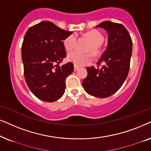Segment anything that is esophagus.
<instances>
[{
  "label": "esophagus",
  "instance_id": "obj_1",
  "mask_svg": "<svg viewBox=\"0 0 151 151\" xmlns=\"http://www.w3.org/2000/svg\"><path fill=\"white\" fill-rule=\"evenodd\" d=\"M79 68H78L77 66H75V65H74V72H77V71H78V70H79Z\"/></svg>",
  "mask_w": 151,
  "mask_h": 151
}]
</instances>
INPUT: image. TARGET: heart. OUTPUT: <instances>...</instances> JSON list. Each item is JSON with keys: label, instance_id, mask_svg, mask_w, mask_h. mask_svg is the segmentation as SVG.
<instances>
[{"label": "heart", "instance_id": "heart-1", "mask_svg": "<svg viewBox=\"0 0 151 151\" xmlns=\"http://www.w3.org/2000/svg\"><path fill=\"white\" fill-rule=\"evenodd\" d=\"M85 36L92 42V45L90 46L88 52H92L94 55H97L99 53L100 46L104 41V36L101 32L97 30L93 29L86 32ZM63 44L65 49L67 51H71L77 45V37L74 34L68 36L63 40ZM68 60L71 62L75 66L81 67L88 64H90L93 61L94 58L91 53L81 54L77 51L70 52L68 55Z\"/></svg>", "mask_w": 151, "mask_h": 151}]
</instances>
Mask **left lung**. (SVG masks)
Returning <instances> with one entry per match:
<instances>
[{
	"instance_id": "8db88e82",
	"label": "left lung",
	"mask_w": 151,
	"mask_h": 151,
	"mask_svg": "<svg viewBox=\"0 0 151 151\" xmlns=\"http://www.w3.org/2000/svg\"><path fill=\"white\" fill-rule=\"evenodd\" d=\"M104 28L108 35L107 48L97 65L87 68L88 75L83 80V88L90 95L106 98L115 93L125 81L130 68L132 42L123 25L104 21L96 25Z\"/></svg>"
}]
</instances>
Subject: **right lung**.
Masks as SVG:
<instances>
[{"mask_svg":"<svg viewBox=\"0 0 151 151\" xmlns=\"http://www.w3.org/2000/svg\"><path fill=\"white\" fill-rule=\"evenodd\" d=\"M72 34L50 21L35 25L25 33L21 48L25 81L42 101H55L65 92V80L74 65L59 63L66 57L63 41Z\"/></svg>","mask_w":151,"mask_h":151,"instance_id":"1","label":"right lung"}]
</instances>
